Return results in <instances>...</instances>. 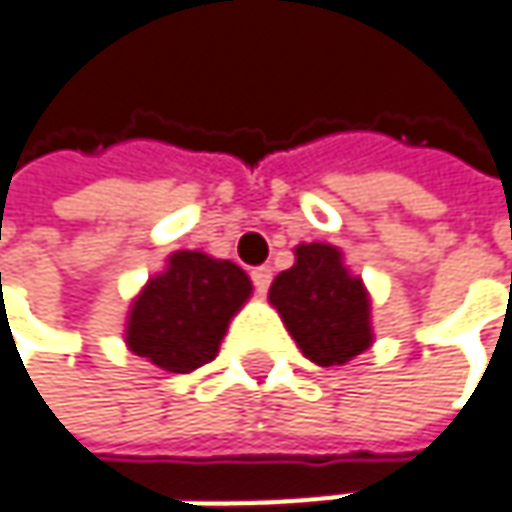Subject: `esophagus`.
Listing matches in <instances>:
<instances>
[{"instance_id": "34e87169", "label": "esophagus", "mask_w": 512, "mask_h": 512, "mask_svg": "<svg viewBox=\"0 0 512 512\" xmlns=\"http://www.w3.org/2000/svg\"><path fill=\"white\" fill-rule=\"evenodd\" d=\"M252 284H255V289L263 295L266 289H269V284H272V269L269 266H257V269H252Z\"/></svg>"}]
</instances>
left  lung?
Wrapping results in <instances>:
<instances>
[{"mask_svg": "<svg viewBox=\"0 0 512 512\" xmlns=\"http://www.w3.org/2000/svg\"><path fill=\"white\" fill-rule=\"evenodd\" d=\"M269 304L301 353L321 368L345 365L374 342L368 289L330 243L295 246V263L269 286Z\"/></svg>", "mask_w": 512, "mask_h": 512, "instance_id": "1", "label": "left lung"}]
</instances>
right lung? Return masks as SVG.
I'll list each match as a JSON object with an SVG mask.
<instances>
[{
    "mask_svg": "<svg viewBox=\"0 0 512 512\" xmlns=\"http://www.w3.org/2000/svg\"><path fill=\"white\" fill-rule=\"evenodd\" d=\"M249 295L252 281L237 263L173 252L130 307L127 347L162 371L191 374L217 356L228 321Z\"/></svg>",
    "mask_w": 512,
    "mask_h": 512,
    "instance_id": "right-lung-1",
    "label": "right lung"
}]
</instances>
